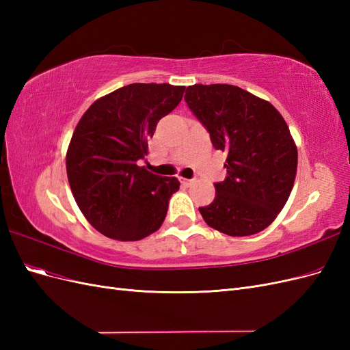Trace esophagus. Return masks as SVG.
Instances as JSON below:
<instances>
[{"label":"esophagus","instance_id":"1","mask_svg":"<svg viewBox=\"0 0 350 350\" xmlns=\"http://www.w3.org/2000/svg\"><path fill=\"white\" fill-rule=\"evenodd\" d=\"M181 183H183L184 185H191V184H194V179H188V178H181Z\"/></svg>","mask_w":350,"mask_h":350}]
</instances>
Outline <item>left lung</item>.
Instances as JSON below:
<instances>
[{
	"mask_svg": "<svg viewBox=\"0 0 350 350\" xmlns=\"http://www.w3.org/2000/svg\"><path fill=\"white\" fill-rule=\"evenodd\" d=\"M185 102L226 152L228 176L213 203L200 207L206 224L229 237L266 229L288 201L298 167L289 126L273 105L232 84H194Z\"/></svg>",
	"mask_w": 350,
	"mask_h": 350,
	"instance_id": "left-lung-1",
	"label": "left lung"
}]
</instances>
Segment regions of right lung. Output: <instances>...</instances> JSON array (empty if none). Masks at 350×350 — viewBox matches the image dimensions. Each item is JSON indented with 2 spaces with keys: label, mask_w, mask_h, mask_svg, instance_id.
<instances>
[{
  "label": "right lung",
  "mask_w": 350,
  "mask_h": 350,
  "mask_svg": "<svg viewBox=\"0 0 350 350\" xmlns=\"http://www.w3.org/2000/svg\"><path fill=\"white\" fill-rule=\"evenodd\" d=\"M185 86L133 83L94 100L68 144L66 166L74 200L89 224L116 241H139L162 226L175 176H159L144 159L162 116L181 102Z\"/></svg>",
  "instance_id": "right-lung-1"
}]
</instances>
